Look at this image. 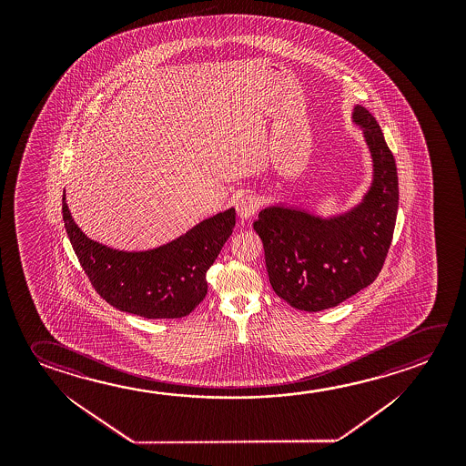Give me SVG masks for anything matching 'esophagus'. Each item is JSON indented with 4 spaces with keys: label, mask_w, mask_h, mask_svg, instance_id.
<instances>
[{
    "label": "esophagus",
    "mask_w": 466,
    "mask_h": 466,
    "mask_svg": "<svg viewBox=\"0 0 466 466\" xmlns=\"http://www.w3.org/2000/svg\"><path fill=\"white\" fill-rule=\"evenodd\" d=\"M259 198H257L255 195H245L244 198L237 201V214L242 218V219H250L252 216L257 214L259 209Z\"/></svg>",
    "instance_id": "esophagus-1"
}]
</instances>
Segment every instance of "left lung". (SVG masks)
I'll return each instance as SVG.
<instances>
[{
    "mask_svg": "<svg viewBox=\"0 0 466 466\" xmlns=\"http://www.w3.org/2000/svg\"><path fill=\"white\" fill-rule=\"evenodd\" d=\"M354 122L364 127L374 157V184L360 207L329 221L310 214L268 208L253 222L273 290L289 306L320 312L358 294L383 268L398 211V172L379 123L358 106Z\"/></svg>",
    "mask_w": 466,
    "mask_h": 466,
    "instance_id": "8db88e82",
    "label": "left lung"
}]
</instances>
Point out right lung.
Wrapping results in <instances>:
<instances>
[{
  "instance_id": "right-lung-1",
  "label": "right lung",
  "mask_w": 466,
  "mask_h": 466,
  "mask_svg": "<svg viewBox=\"0 0 466 466\" xmlns=\"http://www.w3.org/2000/svg\"><path fill=\"white\" fill-rule=\"evenodd\" d=\"M62 209L69 242L92 288L115 309L145 319H182L198 307L208 292V269L236 226V209H228L170 244L127 253L87 238L65 197Z\"/></svg>"
}]
</instances>
